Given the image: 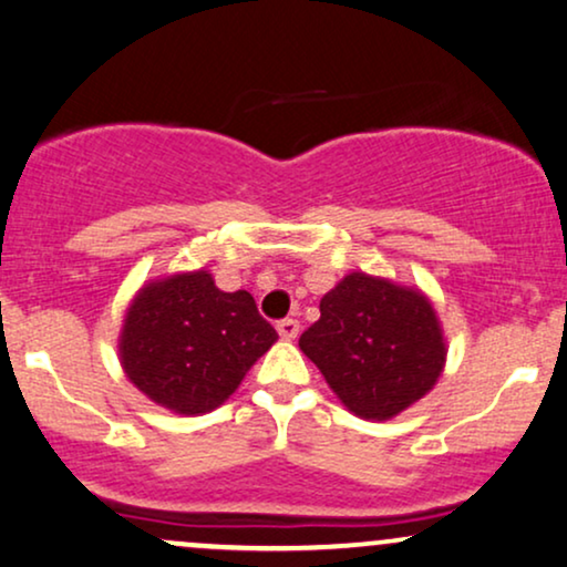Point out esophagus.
<instances>
[{
    "mask_svg": "<svg viewBox=\"0 0 567 567\" xmlns=\"http://www.w3.org/2000/svg\"><path fill=\"white\" fill-rule=\"evenodd\" d=\"M298 329H300L298 319H279L277 321V332H279V337H282V340H296Z\"/></svg>",
    "mask_w": 567,
    "mask_h": 567,
    "instance_id": "34e87169",
    "label": "esophagus"
}]
</instances>
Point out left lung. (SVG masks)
I'll use <instances>...</instances> for the list:
<instances>
[{
  "label": "left lung",
  "instance_id": "obj_1",
  "mask_svg": "<svg viewBox=\"0 0 567 567\" xmlns=\"http://www.w3.org/2000/svg\"><path fill=\"white\" fill-rule=\"evenodd\" d=\"M298 346L350 413L386 421L436 384L447 348L424 292L350 271L319 303Z\"/></svg>",
  "mask_w": 567,
  "mask_h": 567
}]
</instances>
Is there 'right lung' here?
<instances>
[{"label": "right lung", "mask_w": 567, "mask_h": 567, "mask_svg": "<svg viewBox=\"0 0 567 567\" xmlns=\"http://www.w3.org/2000/svg\"><path fill=\"white\" fill-rule=\"evenodd\" d=\"M277 332L246 290L225 292L209 271L143 285L125 313L120 363L156 405L209 413L238 390Z\"/></svg>", "instance_id": "add662e5"}]
</instances>
